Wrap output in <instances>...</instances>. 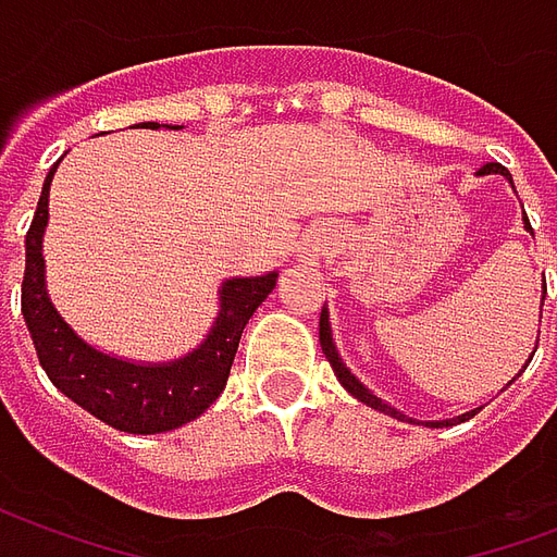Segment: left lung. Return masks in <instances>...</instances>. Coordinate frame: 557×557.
I'll return each mask as SVG.
<instances>
[{
  "mask_svg": "<svg viewBox=\"0 0 557 557\" xmlns=\"http://www.w3.org/2000/svg\"><path fill=\"white\" fill-rule=\"evenodd\" d=\"M490 172H502V175H507V178H510V172L504 170L502 163H486V166L480 170V175H490ZM510 184H513V178H510ZM528 226H531V223H528ZM319 343H322V351H325L327 363L334 367V375L339 379V385L346 387L351 397L361 399V403H367V406H373V409L385 411V414H391V418L406 420V414H399L397 409H391L387 403H382V399L375 397V394H370V391H367V387H363L361 382H358V379L349 373V370H346V363L339 361L337 346H334V339H331V325H327L325 310H322V319H319ZM468 418H471V414H462L459 420H468ZM454 423H456V420H435V423H430V426H435V430H438V426H454Z\"/></svg>",
  "mask_w": 557,
  "mask_h": 557,
  "instance_id": "1",
  "label": "left lung"
}]
</instances>
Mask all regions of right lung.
Returning a JSON list of instances; mask_svg holds the SVG:
<instances>
[{
    "mask_svg": "<svg viewBox=\"0 0 557 557\" xmlns=\"http://www.w3.org/2000/svg\"><path fill=\"white\" fill-rule=\"evenodd\" d=\"M143 127L158 125L148 122ZM55 166L59 163H53L44 182L38 211L26 232V271H23V295H20L23 319L44 373L50 375V382L67 399H74L77 406L113 430L154 435L199 418L223 394L244 325L250 322L256 307L265 301L268 292L274 289L277 274L230 280L220 292L218 325L211 327L206 343L182 361L139 367L95 351L62 322V315L55 313L44 289L41 238Z\"/></svg>",
    "mask_w": 557,
    "mask_h": 557,
    "instance_id": "right-lung-1",
    "label": "right lung"
}]
</instances>
